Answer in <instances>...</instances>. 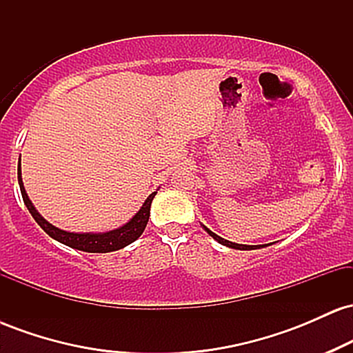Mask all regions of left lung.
<instances>
[{
	"label": "left lung",
	"instance_id": "1",
	"mask_svg": "<svg viewBox=\"0 0 353 353\" xmlns=\"http://www.w3.org/2000/svg\"><path fill=\"white\" fill-rule=\"evenodd\" d=\"M205 230H208L209 232V236L210 237H214L216 239L217 242H221V244H224V245H228V247H232V249H239V250H247V249H250V247H247V245H242V244H234V242H229V241H225V239H222V237H219L217 234H214L212 230H209L208 228H204Z\"/></svg>",
	"mask_w": 353,
	"mask_h": 353
}]
</instances>
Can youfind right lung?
<instances>
[{
    "label": "right lung",
    "instance_id": "right-lung-1",
    "mask_svg": "<svg viewBox=\"0 0 353 353\" xmlns=\"http://www.w3.org/2000/svg\"><path fill=\"white\" fill-rule=\"evenodd\" d=\"M18 181H19V189H21V196L24 204H26L28 210L31 212V216L48 236L56 239V241L61 242L64 245H70L72 249L84 250V252H112V250H119L123 247L129 245L131 242H134L141 234L144 232L145 225H148L149 221V212H151V202L156 196V192H152L151 196L145 199L143 208L139 209V212L136 214L128 224H124L123 228L116 230H109V232L104 234H74V232H66V230H61L54 225H51L50 222L44 221V219L39 216L38 210L34 209V205L31 204L30 197H28L26 190H24L23 181H21V169H18Z\"/></svg>",
    "mask_w": 353,
    "mask_h": 353
}]
</instances>
